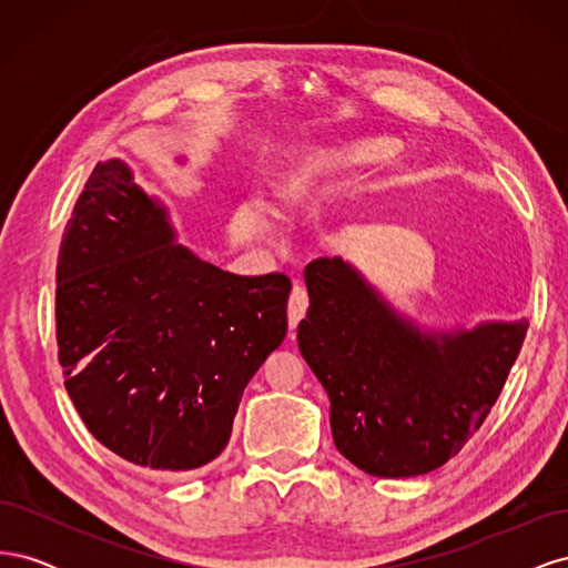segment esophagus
<instances>
[{
	"label": "esophagus",
	"instance_id": "34e87169",
	"mask_svg": "<svg viewBox=\"0 0 568 568\" xmlns=\"http://www.w3.org/2000/svg\"><path fill=\"white\" fill-rule=\"evenodd\" d=\"M307 305H311V298H307V291L303 286H294L288 296V329L296 332L298 322L305 317Z\"/></svg>",
	"mask_w": 568,
	"mask_h": 568
}]
</instances>
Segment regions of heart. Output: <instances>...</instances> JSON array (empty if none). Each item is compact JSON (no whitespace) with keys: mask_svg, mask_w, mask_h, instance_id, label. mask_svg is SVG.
<instances>
[{"mask_svg":"<svg viewBox=\"0 0 568 568\" xmlns=\"http://www.w3.org/2000/svg\"><path fill=\"white\" fill-rule=\"evenodd\" d=\"M395 144L388 140H357L303 151L294 168L282 175L280 192L286 199H303L324 178H336L359 165H372L390 159Z\"/></svg>","mask_w":568,"mask_h":568,"instance_id":"1","label":"heart"}]
</instances>
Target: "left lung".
<instances>
[{
    "mask_svg": "<svg viewBox=\"0 0 568 568\" xmlns=\"http://www.w3.org/2000/svg\"><path fill=\"white\" fill-rule=\"evenodd\" d=\"M305 284L311 307L298 348L329 395L338 453L382 478L453 459L500 398L526 322L424 334L341 257L307 263Z\"/></svg>",
    "mask_w": 568,
    "mask_h": 568,
    "instance_id": "1",
    "label": "left lung"
}]
</instances>
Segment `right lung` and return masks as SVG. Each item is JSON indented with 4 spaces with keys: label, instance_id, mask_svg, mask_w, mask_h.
Segmentation results:
<instances>
[{
    "label": "right lung",
    "instance_id": "obj_1",
    "mask_svg": "<svg viewBox=\"0 0 568 568\" xmlns=\"http://www.w3.org/2000/svg\"><path fill=\"white\" fill-rule=\"evenodd\" d=\"M173 242L125 163H97L61 239L57 343L90 434L136 467L186 474L225 450L286 336L291 280L239 277Z\"/></svg>",
    "mask_w": 568,
    "mask_h": 568
}]
</instances>
